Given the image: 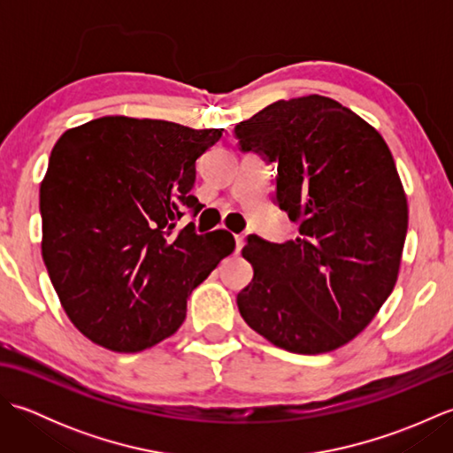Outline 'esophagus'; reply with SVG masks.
<instances>
[{
    "label": "esophagus",
    "mask_w": 453,
    "mask_h": 453,
    "mask_svg": "<svg viewBox=\"0 0 453 453\" xmlns=\"http://www.w3.org/2000/svg\"><path fill=\"white\" fill-rule=\"evenodd\" d=\"M243 245H245V237L243 235H235V253H242Z\"/></svg>",
    "instance_id": "1"
}]
</instances>
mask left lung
Instances as JSON below:
<instances>
[{
  "instance_id": "left-lung-1",
  "label": "left lung",
  "mask_w": 453,
  "mask_h": 453,
  "mask_svg": "<svg viewBox=\"0 0 453 453\" xmlns=\"http://www.w3.org/2000/svg\"><path fill=\"white\" fill-rule=\"evenodd\" d=\"M237 146L276 165L274 204L297 237L249 235L245 323L273 344L321 354L352 341L397 282L409 210L388 143L329 97L278 101L234 128Z\"/></svg>"
}]
</instances>
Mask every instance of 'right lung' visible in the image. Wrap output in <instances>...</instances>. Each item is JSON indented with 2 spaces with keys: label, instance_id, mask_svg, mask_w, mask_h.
Instances as JSON below:
<instances>
[{
  "label": "right lung",
  "instance_id": "1",
  "mask_svg": "<svg viewBox=\"0 0 453 453\" xmlns=\"http://www.w3.org/2000/svg\"><path fill=\"white\" fill-rule=\"evenodd\" d=\"M221 132L103 117L56 142L41 185L42 258L89 341L138 352L167 339L190 292L235 249L226 229H175L185 211H200L196 159Z\"/></svg>",
  "mask_w": 453,
  "mask_h": 453
}]
</instances>
